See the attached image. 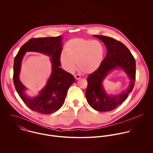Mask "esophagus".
Here are the masks:
<instances>
[{
	"mask_svg": "<svg viewBox=\"0 0 153 153\" xmlns=\"http://www.w3.org/2000/svg\"><path fill=\"white\" fill-rule=\"evenodd\" d=\"M74 77H75V78L76 80H78V79H79L81 78V76H80V75H74Z\"/></svg>",
	"mask_w": 153,
	"mask_h": 153,
	"instance_id": "obj_1",
	"label": "esophagus"
}]
</instances>
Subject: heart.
Returning a JSON list of instances; mask_svg holds the SVG:
<instances>
[{
    "label": "heart",
    "instance_id": "b5f03b06",
    "mask_svg": "<svg viewBox=\"0 0 153 153\" xmlns=\"http://www.w3.org/2000/svg\"><path fill=\"white\" fill-rule=\"evenodd\" d=\"M104 48L99 41L84 38H74L65 45L59 56L61 64L68 72H72L77 66L85 74L96 71L104 56Z\"/></svg>",
    "mask_w": 153,
    "mask_h": 153
}]
</instances>
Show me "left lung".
Segmentation results:
<instances>
[{"instance_id": "left-lung-1", "label": "left lung", "mask_w": 153, "mask_h": 153, "mask_svg": "<svg viewBox=\"0 0 153 153\" xmlns=\"http://www.w3.org/2000/svg\"><path fill=\"white\" fill-rule=\"evenodd\" d=\"M102 41L107 49V53L97 70L89 75L85 92L88 104L100 112L110 111L121 105L132 91L135 80V61L130 50L121 42L102 35H93ZM120 67L129 77L128 88L117 95H109L102 86L104 79L110 71Z\"/></svg>"}]
</instances>
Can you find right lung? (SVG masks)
Listing matches in <instances>:
<instances>
[{"mask_svg":"<svg viewBox=\"0 0 153 153\" xmlns=\"http://www.w3.org/2000/svg\"><path fill=\"white\" fill-rule=\"evenodd\" d=\"M62 39L61 36L30 39L20 48L14 59L13 79L17 92L27 107L42 114H49L60 109L69 88L75 81L72 75L61 68ZM27 51L39 52L51 58L52 73L45 86L35 97H30L25 94L26 88L19 79L22 59Z\"/></svg>","mask_w":153,"mask_h":153,"instance_id":"right-lung-1","label":"right lung"}]
</instances>
